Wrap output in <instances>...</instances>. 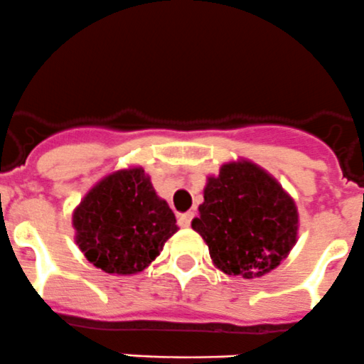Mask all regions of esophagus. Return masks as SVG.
<instances>
[{"label":"esophagus","instance_id":"esophagus-1","mask_svg":"<svg viewBox=\"0 0 364 364\" xmlns=\"http://www.w3.org/2000/svg\"><path fill=\"white\" fill-rule=\"evenodd\" d=\"M193 218H194V212H186V214H181L178 215V226H182V228H189Z\"/></svg>","mask_w":364,"mask_h":364}]
</instances>
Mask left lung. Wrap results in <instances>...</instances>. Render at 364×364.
Returning a JSON list of instances; mask_svg holds the SVG:
<instances>
[{
	"label": "left lung",
	"mask_w": 364,
	"mask_h": 364,
	"mask_svg": "<svg viewBox=\"0 0 364 364\" xmlns=\"http://www.w3.org/2000/svg\"><path fill=\"white\" fill-rule=\"evenodd\" d=\"M191 226L225 274L262 278L296 246L299 214L292 196L251 161L223 164L208 177Z\"/></svg>",
	"instance_id": "left-lung-1"
}]
</instances>
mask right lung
I'll return each instance as SVG.
<instances>
[{
	"mask_svg": "<svg viewBox=\"0 0 364 364\" xmlns=\"http://www.w3.org/2000/svg\"><path fill=\"white\" fill-rule=\"evenodd\" d=\"M75 242L107 274H138L178 230L177 219L139 166L97 182L72 214Z\"/></svg>",
	"mask_w": 364,
	"mask_h": 364,
	"instance_id": "obj_1",
	"label": "right lung"
}]
</instances>
